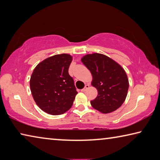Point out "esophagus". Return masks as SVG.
<instances>
[{
  "label": "esophagus",
  "instance_id": "34e87169",
  "mask_svg": "<svg viewBox=\"0 0 160 160\" xmlns=\"http://www.w3.org/2000/svg\"><path fill=\"white\" fill-rule=\"evenodd\" d=\"M90 88V85H88V84H87V85H85V88H84L82 90H81V91L82 92H85V91H86L87 90H88V89Z\"/></svg>",
  "mask_w": 160,
  "mask_h": 160
}]
</instances>
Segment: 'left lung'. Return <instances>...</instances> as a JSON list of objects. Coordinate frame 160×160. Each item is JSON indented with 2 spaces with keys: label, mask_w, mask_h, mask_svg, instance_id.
<instances>
[{
  "label": "left lung",
  "mask_w": 160,
  "mask_h": 160,
  "mask_svg": "<svg viewBox=\"0 0 160 160\" xmlns=\"http://www.w3.org/2000/svg\"><path fill=\"white\" fill-rule=\"evenodd\" d=\"M90 70L91 85L98 92L91 101L94 109L102 113H109L118 109L125 102L129 82L126 72L117 62L102 53L86 54L81 58Z\"/></svg>",
  "instance_id": "1"
}]
</instances>
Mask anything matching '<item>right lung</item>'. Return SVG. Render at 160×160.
<instances>
[{
  "label": "right lung",
  "mask_w": 160,
  "mask_h": 160,
  "mask_svg": "<svg viewBox=\"0 0 160 160\" xmlns=\"http://www.w3.org/2000/svg\"><path fill=\"white\" fill-rule=\"evenodd\" d=\"M72 60L70 54H57L40 62L32 72L29 80L32 97L48 114H63L73 104L78 92L68 74Z\"/></svg>",
  "instance_id": "1"
}]
</instances>
